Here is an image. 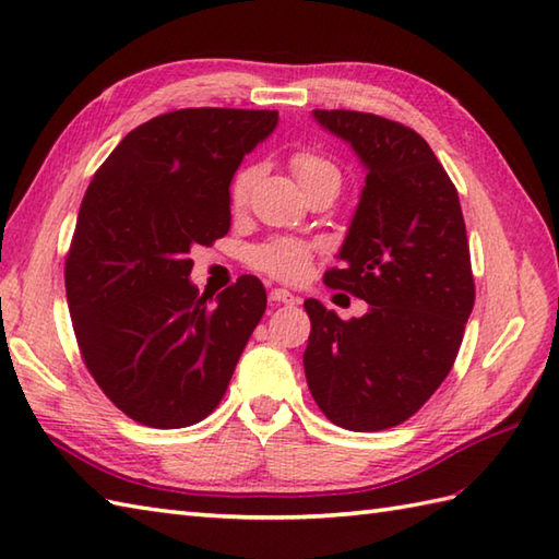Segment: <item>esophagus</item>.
Returning <instances> with one entry per match:
<instances>
[{"mask_svg": "<svg viewBox=\"0 0 559 559\" xmlns=\"http://www.w3.org/2000/svg\"><path fill=\"white\" fill-rule=\"evenodd\" d=\"M269 300L271 302H283V305H293V302H298V298H295V295L290 293V290H286V288H271V293H269Z\"/></svg>", "mask_w": 559, "mask_h": 559, "instance_id": "34e87169", "label": "esophagus"}]
</instances>
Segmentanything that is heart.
Returning <instances> with one entry per match:
<instances>
[{"mask_svg": "<svg viewBox=\"0 0 559 559\" xmlns=\"http://www.w3.org/2000/svg\"><path fill=\"white\" fill-rule=\"evenodd\" d=\"M290 168L295 177H298L300 187H307L314 180H324V177H336L338 180L336 165L317 151L293 153ZM259 177H261V165L257 163H249L233 175L228 197H230V206L235 211L247 206V201L252 197V189L259 182ZM310 259H312V247L298 240H271L254 247L252 254H249V261H252L257 269L286 281H298L307 271V266H310Z\"/></svg>", "mask_w": 559, "mask_h": 559, "instance_id": "b5f03b06", "label": "heart"}]
</instances>
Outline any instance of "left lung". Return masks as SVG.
Masks as SVG:
<instances>
[{
	"label": "left lung",
	"mask_w": 559,
	"mask_h": 559,
	"mask_svg": "<svg viewBox=\"0 0 559 559\" xmlns=\"http://www.w3.org/2000/svg\"><path fill=\"white\" fill-rule=\"evenodd\" d=\"M312 115L367 170L341 266L324 283L370 310L343 322L305 300V377L331 423L377 432L418 413L456 360L476 302L466 223L454 182L411 127L355 110Z\"/></svg>",
	"instance_id": "8db88e82"
}]
</instances>
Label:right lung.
Listing matches in <instances>:
<instances>
[{
    "label": "right lung",
    "instance_id": "1",
    "mask_svg": "<svg viewBox=\"0 0 559 559\" xmlns=\"http://www.w3.org/2000/svg\"><path fill=\"white\" fill-rule=\"evenodd\" d=\"M276 110L187 108L129 132L86 189L64 264L81 358L129 418L177 430L218 406L266 310L254 276L209 307L194 247L230 230V180Z\"/></svg>",
    "mask_w": 559,
    "mask_h": 559
}]
</instances>
